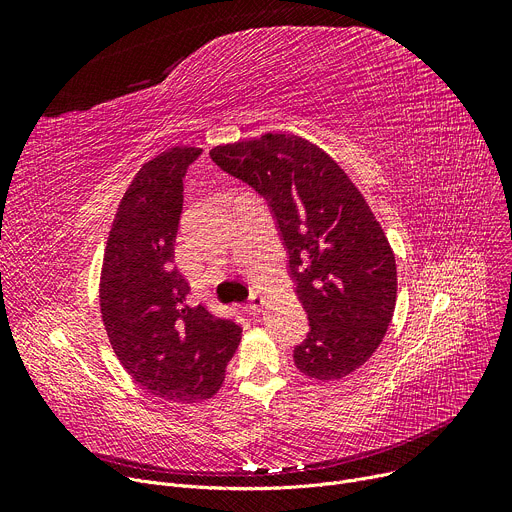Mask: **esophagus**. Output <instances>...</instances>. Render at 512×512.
<instances>
[{
	"mask_svg": "<svg viewBox=\"0 0 512 512\" xmlns=\"http://www.w3.org/2000/svg\"><path fill=\"white\" fill-rule=\"evenodd\" d=\"M265 307V297H261L259 292H253L251 299H249V313L251 315H259Z\"/></svg>",
	"mask_w": 512,
	"mask_h": 512,
	"instance_id": "34e87169",
	"label": "esophagus"
}]
</instances>
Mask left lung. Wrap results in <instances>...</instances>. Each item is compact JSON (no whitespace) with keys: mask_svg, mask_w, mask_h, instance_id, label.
<instances>
[{"mask_svg":"<svg viewBox=\"0 0 512 512\" xmlns=\"http://www.w3.org/2000/svg\"><path fill=\"white\" fill-rule=\"evenodd\" d=\"M209 155L274 213L311 328L294 348V365L321 382L359 369L382 344L396 307L394 253L359 188L297 134L267 132Z\"/></svg>","mask_w":512,"mask_h":512,"instance_id":"1","label":"left lung"}]
</instances>
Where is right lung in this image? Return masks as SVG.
<instances>
[{"label":"right lung","mask_w":512,"mask_h":512,"mask_svg":"<svg viewBox=\"0 0 512 512\" xmlns=\"http://www.w3.org/2000/svg\"><path fill=\"white\" fill-rule=\"evenodd\" d=\"M199 147L153 157L124 193L107 238L99 305L116 357L143 390L164 400L213 396L240 342L234 319L188 305L191 288L174 267L188 166Z\"/></svg>","instance_id":"right-lung-1"}]
</instances>
